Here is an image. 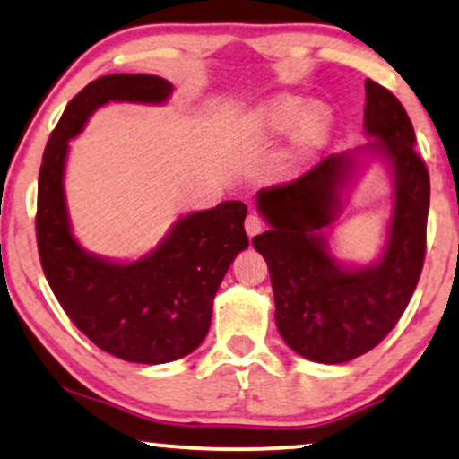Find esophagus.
Wrapping results in <instances>:
<instances>
[{"instance_id":"1","label":"esophagus","mask_w":459,"mask_h":459,"mask_svg":"<svg viewBox=\"0 0 459 459\" xmlns=\"http://www.w3.org/2000/svg\"><path fill=\"white\" fill-rule=\"evenodd\" d=\"M264 220L260 218V216H256V213H249V216L246 218V230H247V235L249 237H254V235H258V233H263L264 230Z\"/></svg>"}]
</instances>
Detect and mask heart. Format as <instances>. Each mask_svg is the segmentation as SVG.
I'll list each match as a JSON object with an SVG mask.
<instances>
[{
    "instance_id": "b5f03b06",
    "label": "heart",
    "mask_w": 459,
    "mask_h": 459,
    "mask_svg": "<svg viewBox=\"0 0 459 459\" xmlns=\"http://www.w3.org/2000/svg\"><path fill=\"white\" fill-rule=\"evenodd\" d=\"M263 123L280 133L299 125V142L313 146L328 133L333 116L324 106H309L300 97H277L263 108Z\"/></svg>"
}]
</instances>
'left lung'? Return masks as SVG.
<instances>
[{
	"label": "left lung",
	"instance_id": "8db88e82",
	"mask_svg": "<svg viewBox=\"0 0 459 459\" xmlns=\"http://www.w3.org/2000/svg\"><path fill=\"white\" fill-rule=\"evenodd\" d=\"M364 129L370 152L392 165L394 216L381 260L345 269L328 254L320 229L339 212V195L356 152L330 154L288 184L263 188L258 210L271 230L252 239L269 266L281 339L307 359L341 364L367 353L396 326L426 258L430 176L415 152V131L403 103L367 80Z\"/></svg>",
	"mask_w": 459,
	"mask_h": 459
}]
</instances>
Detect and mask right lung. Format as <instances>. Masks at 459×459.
Returning a JSON list of instances; mask_svg holds the SVG:
<instances>
[{
	"mask_svg": "<svg viewBox=\"0 0 459 459\" xmlns=\"http://www.w3.org/2000/svg\"><path fill=\"white\" fill-rule=\"evenodd\" d=\"M173 86L148 74L101 75L67 103L46 143L38 179L36 235L44 275L63 311L100 350L137 364L188 356L212 324L218 286L241 249L247 207L224 201L179 218L152 254L129 264L84 252L69 229L63 171L67 142L108 101L162 103Z\"/></svg>",
	"mask_w": 459,
	"mask_h": 459,
	"instance_id": "add662e5",
	"label": "right lung"
}]
</instances>
